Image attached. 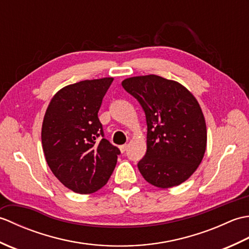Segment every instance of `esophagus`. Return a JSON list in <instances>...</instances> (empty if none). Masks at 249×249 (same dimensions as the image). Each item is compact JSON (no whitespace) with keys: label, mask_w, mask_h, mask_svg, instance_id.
Returning <instances> with one entry per match:
<instances>
[{"label":"esophagus","mask_w":249,"mask_h":249,"mask_svg":"<svg viewBox=\"0 0 249 249\" xmlns=\"http://www.w3.org/2000/svg\"><path fill=\"white\" fill-rule=\"evenodd\" d=\"M120 150L122 153H125L126 150H127V144H123V145H120Z\"/></svg>","instance_id":"34e87169"}]
</instances>
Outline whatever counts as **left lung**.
I'll return each mask as SVG.
<instances>
[{"label": "left lung", "instance_id": "8db88e82", "mask_svg": "<svg viewBox=\"0 0 249 249\" xmlns=\"http://www.w3.org/2000/svg\"><path fill=\"white\" fill-rule=\"evenodd\" d=\"M126 92L138 100L146 119V153L138 169L160 188L182 184L197 170L206 149L200 105L181 83L156 75L127 78Z\"/></svg>", "mask_w": 249, "mask_h": 249}]
</instances>
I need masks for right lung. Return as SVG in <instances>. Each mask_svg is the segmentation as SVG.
<instances>
[{"mask_svg": "<svg viewBox=\"0 0 249 249\" xmlns=\"http://www.w3.org/2000/svg\"><path fill=\"white\" fill-rule=\"evenodd\" d=\"M113 78L83 80L61 89L46 110L41 143L46 161L65 187L97 192L112 174L120 150L104 138L98 111Z\"/></svg>", "mask_w": 249, "mask_h": 249, "instance_id": "1", "label": "right lung"}]
</instances>
